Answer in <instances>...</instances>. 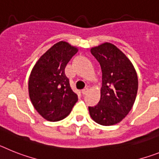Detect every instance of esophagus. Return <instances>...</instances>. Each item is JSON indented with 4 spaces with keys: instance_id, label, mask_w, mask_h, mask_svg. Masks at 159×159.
<instances>
[{
    "instance_id": "esophagus-1",
    "label": "esophagus",
    "mask_w": 159,
    "mask_h": 159,
    "mask_svg": "<svg viewBox=\"0 0 159 159\" xmlns=\"http://www.w3.org/2000/svg\"><path fill=\"white\" fill-rule=\"evenodd\" d=\"M88 91H89V89L87 88H85V89H84L83 90L81 91V93H82V95H86L88 93Z\"/></svg>"
}]
</instances>
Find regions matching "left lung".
<instances>
[{"label":"left lung","mask_w":159,"mask_h":159,"mask_svg":"<svg viewBox=\"0 0 159 159\" xmlns=\"http://www.w3.org/2000/svg\"><path fill=\"white\" fill-rule=\"evenodd\" d=\"M90 52L101 66L102 84L100 101L89 106V115L100 125H115L134 104L139 88L137 73L130 60L113 44L105 42L91 48Z\"/></svg>","instance_id":"obj_1"}]
</instances>
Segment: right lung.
<instances>
[{
    "mask_svg": "<svg viewBox=\"0 0 159 159\" xmlns=\"http://www.w3.org/2000/svg\"><path fill=\"white\" fill-rule=\"evenodd\" d=\"M78 49L66 41L54 44L41 55L29 78V95L38 114L50 121L64 119L78 101L65 68Z\"/></svg>",
    "mask_w": 159,
    "mask_h": 159,
    "instance_id": "add662e5",
    "label": "right lung"
}]
</instances>
